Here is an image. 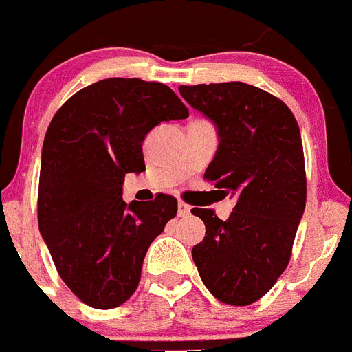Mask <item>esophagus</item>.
<instances>
[{
    "label": "esophagus",
    "instance_id": "34e87169",
    "mask_svg": "<svg viewBox=\"0 0 352 352\" xmlns=\"http://www.w3.org/2000/svg\"><path fill=\"white\" fill-rule=\"evenodd\" d=\"M178 214H179V217H186V214H190V206H188L186 203H182V201H179V203H178Z\"/></svg>",
    "mask_w": 352,
    "mask_h": 352
}]
</instances>
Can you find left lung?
<instances>
[{
  "mask_svg": "<svg viewBox=\"0 0 352 352\" xmlns=\"http://www.w3.org/2000/svg\"><path fill=\"white\" fill-rule=\"evenodd\" d=\"M179 93L219 133L204 179L236 197L227 220L192 210L206 226L192 257L217 300L245 307L275 285L291 259L307 203L300 126L280 98L250 84L179 86Z\"/></svg>",
  "mask_w": 352,
  "mask_h": 352,
  "instance_id": "obj_1",
  "label": "left lung"
}]
</instances>
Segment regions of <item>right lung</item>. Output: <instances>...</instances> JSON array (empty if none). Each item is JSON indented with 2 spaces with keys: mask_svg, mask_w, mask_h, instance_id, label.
Instances as JSON below:
<instances>
[{
  "mask_svg": "<svg viewBox=\"0 0 352 352\" xmlns=\"http://www.w3.org/2000/svg\"><path fill=\"white\" fill-rule=\"evenodd\" d=\"M188 109L162 82L111 79L72 95L54 114L42 148L38 229L54 266L93 309L125 303L141 280L149 245L176 217L178 201L126 204V173L146 170L142 141Z\"/></svg>",
  "mask_w": 352,
  "mask_h": 352,
  "instance_id": "1",
  "label": "right lung"
}]
</instances>
